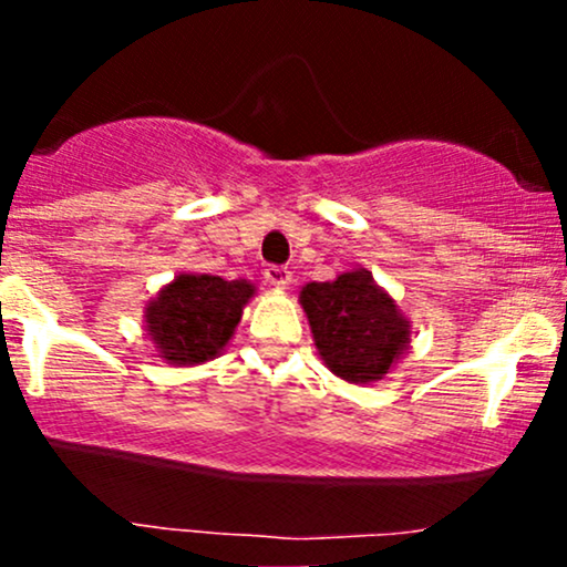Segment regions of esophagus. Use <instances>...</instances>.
Listing matches in <instances>:
<instances>
[{
    "mask_svg": "<svg viewBox=\"0 0 567 567\" xmlns=\"http://www.w3.org/2000/svg\"><path fill=\"white\" fill-rule=\"evenodd\" d=\"M264 277H266V282L275 285V288H279V290H285L292 282V275H290L288 266H269V269L264 271Z\"/></svg>",
    "mask_w": 567,
    "mask_h": 567,
    "instance_id": "34e87169",
    "label": "esophagus"
}]
</instances>
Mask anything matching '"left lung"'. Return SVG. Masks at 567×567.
Here are the masks:
<instances>
[{
    "label": "left lung",
    "mask_w": 567,
    "mask_h": 567,
    "mask_svg": "<svg viewBox=\"0 0 567 567\" xmlns=\"http://www.w3.org/2000/svg\"><path fill=\"white\" fill-rule=\"evenodd\" d=\"M298 303L320 360L338 379L368 386L408 354L410 320L368 269L303 285Z\"/></svg>",
    "instance_id": "1"
}]
</instances>
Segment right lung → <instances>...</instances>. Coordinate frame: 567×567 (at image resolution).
<instances>
[{
	"instance_id": "1",
	"label": "right lung",
	"mask_w": 567,
	"mask_h": 567,
	"mask_svg": "<svg viewBox=\"0 0 567 567\" xmlns=\"http://www.w3.org/2000/svg\"><path fill=\"white\" fill-rule=\"evenodd\" d=\"M256 296L247 279L186 275L162 285L143 309V328L159 360L175 368L216 360L234 338L243 309Z\"/></svg>"
}]
</instances>
